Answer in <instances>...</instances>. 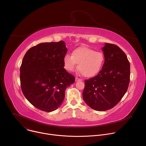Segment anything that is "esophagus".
<instances>
[{
	"label": "esophagus",
	"mask_w": 146,
	"mask_h": 146,
	"mask_svg": "<svg viewBox=\"0 0 146 146\" xmlns=\"http://www.w3.org/2000/svg\"><path fill=\"white\" fill-rule=\"evenodd\" d=\"M75 80H76V81H81L82 80H81V79H80V78H79L76 77V79H75Z\"/></svg>",
	"instance_id": "1"
}]
</instances>
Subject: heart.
I'll use <instances>...</instances> for the list:
<instances>
[{
	"mask_svg": "<svg viewBox=\"0 0 146 146\" xmlns=\"http://www.w3.org/2000/svg\"><path fill=\"white\" fill-rule=\"evenodd\" d=\"M105 62V56L101 52L96 51L87 47H80L74 49L72 56L66 55L64 58L65 68L73 72L77 68L86 77L96 75L102 68Z\"/></svg>",
	"mask_w": 146,
	"mask_h": 146,
	"instance_id": "b5f03b06",
	"label": "heart"
}]
</instances>
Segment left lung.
<instances>
[{
	"mask_svg": "<svg viewBox=\"0 0 146 146\" xmlns=\"http://www.w3.org/2000/svg\"><path fill=\"white\" fill-rule=\"evenodd\" d=\"M102 50V69L95 77L85 80L82 92L87 105L97 111L114 108L127 91L130 81V64L125 52L110 43H105Z\"/></svg>",
	"mask_w": 146,
	"mask_h": 146,
	"instance_id": "obj_1",
	"label": "left lung"
}]
</instances>
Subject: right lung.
I'll return each instance as SVG.
<instances>
[{
	"mask_svg": "<svg viewBox=\"0 0 146 146\" xmlns=\"http://www.w3.org/2000/svg\"><path fill=\"white\" fill-rule=\"evenodd\" d=\"M64 41L43 43L32 47L24 55L20 67L23 93L35 108L47 112L58 109L66 88L75 77L64 68L67 52Z\"/></svg>",
	"mask_w": 146,
	"mask_h": 146,
	"instance_id": "obj_1",
	"label": "right lung"
}]
</instances>
